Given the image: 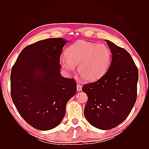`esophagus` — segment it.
I'll return each instance as SVG.
<instances>
[{"label": "esophagus", "instance_id": "34e87169", "mask_svg": "<svg viewBox=\"0 0 149 149\" xmlns=\"http://www.w3.org/2000/svg\"><path fill=\"white\" fill-rule=\"evenodd\" d=\"M81 89H82V85L78 84H77V90H78V91H81Z\"/></svg>", "mask_w": 149, "mask_h": 149}]
</instances>
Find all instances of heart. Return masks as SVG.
Wrapping results in <instances>:
<instances>
[{"instance_id":"heart-1","label":"heart","mask_w":149,"mask_h":149,"mask_svg":"<svg viewBox=\"0 0 149 149\" xmlns=\"http://www.w3.org/2000/svg\"><path fill=\"white\" fill-rule=\"evenodd\" d=\"M66 56L60 58L63 68L73 72L78 65L80 78L86 81H93L104 74L112 60L110 48L103 44L78 41L67 49Z\"/></svg>"}]
</instances>
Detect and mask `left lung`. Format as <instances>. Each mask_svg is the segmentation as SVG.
Instances as JSON below:
<instances>
[{
	"instance_id": "8db88e82",
	"label": "left lung",
	"mask_w": 149,
	"mask_h": 149,
	"mask_svg": "<svg viewBox=\"0 0 149 149\" xmlns=\"http://www.w3.org/2000/svg\"><path fill=\"white\" fill-rule=\"evenodd\" d=\"M112 54L106 73L95 82L83 86L88 95L84 114L94 127L114 128L129 115L137 100L139 71L129 53L106 40Z\"/></svg>"
}]
</instances>
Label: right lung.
I'll use <instances>...</instances> for the list:
<instances>
[{"label":"right lung","mask_w":149,"mask_h":149,"mask_svg":"<svg viewBox=\"0 0 149 149\" xmlns=\"http://www.w3.org/2000/svg\"><path fill=\"white\" fill-rule=\"evenodd\" d=\"M66 40L50 38L25 47L12 68L10 94L17 111L31 127L50 130L60 123L76 92L73 78L60 75V56Z\"/></svg>","instance_id":"right-lung-1"}]
</instances>
